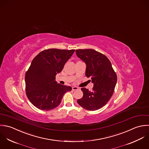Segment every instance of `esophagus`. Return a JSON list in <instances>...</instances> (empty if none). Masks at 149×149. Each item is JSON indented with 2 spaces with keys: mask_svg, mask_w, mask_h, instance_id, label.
<instances>
[{
  "mask_svg": "<svg viewBox=\"0 0 149 149\" xmlns=\"http://www.w3.org/2000/svg\"><path fill=\"white\" fill-rule=\"evenodd\" d=\"M79 90V88L77 87H72V90H73V91H76V90Z\"/></svg>",
  "mask_w": 149,
  "mask_h": 149,
  "instance_id": "obj_1",
  "label": "esophagus"
}]
</instances>
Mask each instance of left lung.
Returning a JSON list of instances; mask_svg holds the SVG:
<instances>
[{"label":"left lung","mask_w":149,"mask_h":149,"mask_svg":"<svg viewBox=\"0 0 149 149\" xmlns=\"http://www.w3.org/2000/svg\"><path fill=\"white\" fill-rule=\"evenodd\" d=\"M77 56L86 65V76L94 84L92 91L81 88L83 97L77 103L88 110H97L104 106L113 95L117 76L111 62L103 54L93 49L76 50Z\"/></svg>","instance_id":"obj_1"}]
</instances>
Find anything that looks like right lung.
Wrapping results in <instances>:
<instances>
[{
	"mask_svg": "<svg viewBox=\"0 0 149 149\" xmlns=\"http://www.w3.org/2000/svg\"><path fill=\"white\" fill-rule=\"evenodd\" d=\"M74 52V50L48 49L40 52L32 60L25 81L27 97L35 107L43 110L55 109L64 94L72 90L70 86L58 84L55 76Z\"/></svg>",
	"mask_w": 149,
	"mask_h": 149,
	"instance_id": "add662e5",
	"label": "right lung"
}]
</instances>
